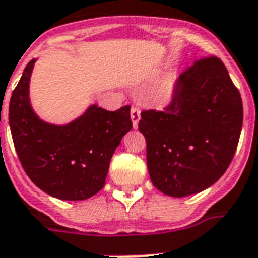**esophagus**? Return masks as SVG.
I'll use <instances>...</instances> for the list:
<instances>
[{
	"label": "esophagus",
	"instance_id": "esophagus-1",
	"mask_svg": "<svg viewBox=\"0 0 258 258\" xmlns=\"http://www.w3.org/2000/svg\"><path fill=\"white\" fill-rule=\"evenodd\" d=\"M139 119H140V110L138 107H133L131 108V120H133L134 128H138Z\"/></svg>",
	"mask_w": 258,
	"mask_h": 258
}]
</instances>
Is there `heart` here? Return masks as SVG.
Here are the masks:
<instances>
[{
    "label": "heart",
    "instance_id": "b5f03b06",
    "mask_svg": "<svg viewBox=\"0 0 258 258\" xmlns=\"http://www.w3.org/2000/svg\"><path fill=\"white\" fill-rule=\"evenodd\" d=\"M171 95V86H165L164 87V90H163V96H164V98H168V96Z\"/></svg>",
    "mask_w": 258,
    "mask_h": 258
}]
</instances>
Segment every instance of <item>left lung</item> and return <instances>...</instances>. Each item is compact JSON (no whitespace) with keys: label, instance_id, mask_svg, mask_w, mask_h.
<instances>
[{"label":"left lung","instance_id":"8db88e82","mask_svg":"<svg viewBox=\"0 0 258 258\" xmlns=\"http://www.w3.org/2000/svg\"><path fill=\"white\" fill-rule=\"evenodd\" d=\"M242 128L241 95L217 56L180 75L164 111H143L151 181L172 198L199 194L231 164Z\"/></svg>","mask_w":258,"mask_h":258}]
</instances>
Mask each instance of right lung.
<instances>
[{
  "label": "right lung",
  "mask_w": 258,
  "mask_h": 258,
  "mask_svg": "<svg viewBox=\"0 0 258 258\" xmlns=\"http://www.w3.org/2000/svg\"><path fill=\"white\" fill-rule=\"evenodd\" d=\"M37 59L25 68L9 104L17 155L33 183L60 200H86L104 187L110 160L133 128L130 106L107 111L91 104L68 124H51L30 103V77Z\"/></svg>",
  "instance_id": "right-lung-1"
}]
</instances>
